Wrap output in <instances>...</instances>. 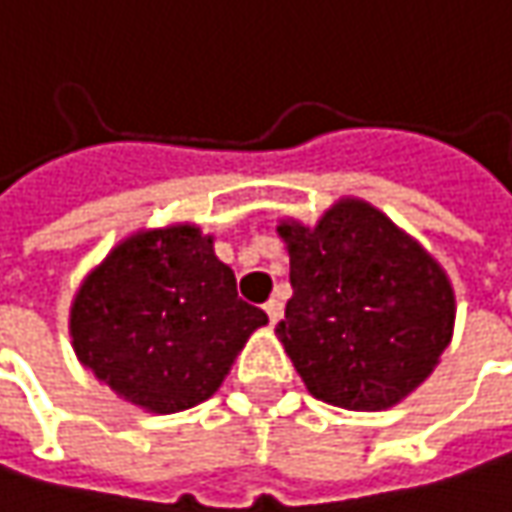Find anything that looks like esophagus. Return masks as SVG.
I'll return each instance as SVG.
<instances>
[{
  "instance_id": "1",
  "label": "esophagus",
  "mask_w": 512,
  "mask_h": 512,
  "mask_svg": "<svg viewBox=\"0 0 512 512\" xmlns=\"http://www.w3.org/2000/svg\"><path fill=\"white\" fill-rule=\"evenodd\" d=\"M263 310H266V316H269V321H272V324H278V321H281V316H284V304H281L278 298H269V301L263 304Z\"/></svg>"
}]
</instances>
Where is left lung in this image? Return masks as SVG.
<instances>
[{
  "mask_svg": "<svg viewBox=\"0 0 512 512\" xmlns=\"http://www.w3.org/2000/svg\"><path fill=\"white\" fill-rule=\"evenodd\" d=\"M278 237L292 298L275 336L307 391L382 411L420 388L455 330V289L435 257L359 196L336 199L316 226L286 217Z\"/></svg>",
  "mask_w": 512,
  "mask_h": 512,
  "instance_id": "8db88e82",
  "label": "left lung"
}]
</instances>
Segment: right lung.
Instances as JSON below:
<instances>
[{
	"label": "right lung",
	"mask_w": 512,
	"mask_h": 512,
	"mask_svg": "<svg viewBox=\"0 0 512 512\" xmlns=\"http://www.w3.org/2000/svg\"><path fill=\"white\" fill-rule=\"evenodd\" d=\"M263 310L237 298L214 234L194 223L138 228L80 281L69 336L77 359L150 414L199 406L231 371Z\"/></svg>",
	"instance_id": "add662e5"
}]
</instances>
